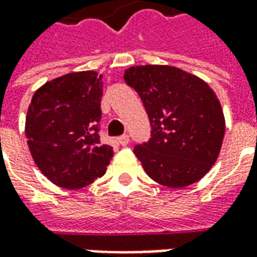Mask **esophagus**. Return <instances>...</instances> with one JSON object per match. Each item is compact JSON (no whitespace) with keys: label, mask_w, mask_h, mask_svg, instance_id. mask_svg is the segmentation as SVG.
Masks as SVG:
<instances>
[{"label":"esophagus","mask_w":257,"mask_h":257,"mask_svg":"<svg viewBox=\"0 0 257 257\" xmlns=\"http://www.w3.org/2000/svg\"><path fill=\"white\" fill-rule=\"evenodd\" d=\"M118 143H119L121 146H128L129 143L128 135H122V136H119V138H118Z\"/></svg>","instance_id":"34e87169"}]
</instances>
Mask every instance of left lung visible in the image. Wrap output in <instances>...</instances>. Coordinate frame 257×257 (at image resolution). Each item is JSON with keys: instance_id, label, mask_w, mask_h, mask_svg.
Instances as JSON below:
<instances>
[{"instance_id": "1", "label": "left lung", "mask_w": 257, "mask_h": 257, "mask_svg": "<svg viewBox=\"0 0 257 257\" xmlns=\"http://www.w3.org/2000/svg\"><path fill=\"white\" fill-rule=\"evenodd\" d=\"M123 79L139 93L150 119L151 139L134 150L149 178L171 189L201 180L220 154L226 132L213 89L168 64L132 66Z\"/></svg>"}]
</instances>
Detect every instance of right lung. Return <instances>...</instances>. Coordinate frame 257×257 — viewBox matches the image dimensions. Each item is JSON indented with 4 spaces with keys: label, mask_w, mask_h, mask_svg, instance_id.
<instances>
[{
    "label": "right lung",
    "mask_w": 257,
    "mask_h": 257,
    "mask_svg": "<svg viewBox=\"0 0 257 257\" xmlns=\"http://www.w3.org/2000/svg\"><path fill=\"white\" fill-rule=\"evenodd\" d=\"M103 75L74 71L53 78L33 95L25 132L31 157L48 180L82 189L104 175L112 147L99 140Z\"/></svg>",
    "instance_id": "obj_1"
}]
</instances>
